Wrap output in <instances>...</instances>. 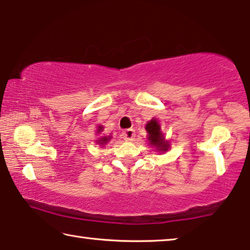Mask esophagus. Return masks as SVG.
Returning <instances> with one entry per match:
<instances>
[{"label":"esophagus","mask_w":250,"mask_h":250,"mask_svg":"<svg viewBox=\"0 0 250 250\" xmlns=\"http://www.w3.org/2000/svg\"><path fill=\"white\" fill-rule=\"evenodd\" d=\"M122 137H124L125 140L126 141H132L134 137H135V133H134V130L133 129H126L124 131V133H122Z\"/></svg>","instance_id":"esophagus-1"}]
</instances>
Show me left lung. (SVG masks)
I'll return each instance as SVG.
<instances>
[{
    "label": "left lung",
    "instance_id": "left-lung-1",
    "mask_svg": "<svg viewBox=\"0 0 250 250\" xmlns=\"http://www.w3.org/2000/svg\"><path fill=\"white\" fill-rule=\"evenodd\" d=\"M146 132L149 133V135H147V140H149L150 145L155 146L156 151L166 152L168 150L170 145H168V142L166 141V139H164V135L162 133V131H161V126L158 121L155 119H152L151 121L147 122L146 125Z\"/></svg>",
    "mask_w": 250,
    "mask_h": 250
}]
</instances>
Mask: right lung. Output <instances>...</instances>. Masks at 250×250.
Segmentation results:
<instances>
[{
	"mask_svg": "<svg viewBox=\"0 0 250 250\" xmlns=\"http://www.w3.org/2000/svg\"><path fill=\"white\" fill-rule=\"evenodd\" d=\"M103 125H99L98 126V132H100V131H103ZM110 140V137H103V138H100L99 140H97V143H98V145H100V146H103V145H105V143H107L108 141Z\"/></svg>",
	"mask_w": 250,
	"mask_h": 250,
	"instance_id": "right-lung-1",
	"label": "right lung"
}]
</instances>
